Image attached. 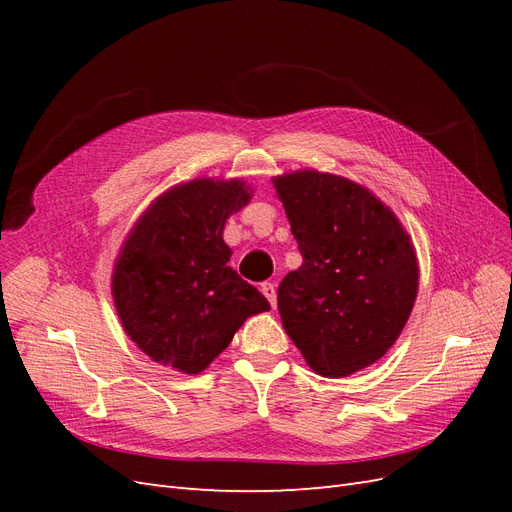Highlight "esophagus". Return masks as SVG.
Wrapping results in <instances>:
<instances>
[{"instance_id": "1", "label": "esophagus", "mask_w": 512, "mask_h": 512, "mask_svg": "<svg viewBox=\"0 0 512 512\" xmlns=\"http://www.w3.org/2000/svg\"><path fill=\"white\" fill-rule=\"evenodd\" d=\"M262 294H265V297L269 299V303H271V307H275L277 305V290H275V284H271V282H265L262 284Z\"/></svg>"}]
</instances>
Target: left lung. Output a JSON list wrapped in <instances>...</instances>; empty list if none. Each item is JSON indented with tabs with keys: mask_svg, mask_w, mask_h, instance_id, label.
<instances>
[{
	"mask_svg": "<svg viewBox=\"0 0 512 512\" xmlns=\"http://www.w3.org/2000/svg\"><path fill=\"white\" fill-rule=\"evenodd\" d=\"M273 185L303 265L277 288V309L307 365L344 378L386 354L406 327L418 265L395 213L350 179L297 170Z\"/></svg>",
	"mask_w": 512,
	"mask_h": 512,
	"instance_id": "left-lung-1",
	"label": "left lung"
}]
</instances>
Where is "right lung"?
<instances>
[{"label":"right lung","mask_w":512,"mask_h":512,"mask_svg":"<svg viewBox=\"0 0 512 512\" xmlns=\"http://www.w3.org/2000/svg\"><path fill=\"white\" fill-rule=\"evenodd\" d=\"M245 181L175 185L141 215L113 271L123 329L156 363L198 374L228 348L241 324L271 309L228 267L224 224L250 203Z\"/></svg>","instance_id":"right-lung-1"}]
</instances>
